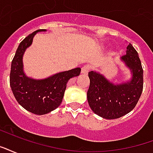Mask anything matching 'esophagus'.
Instances as JSON below:
<instances>
[{
	"mask_svg": "<svg viewBox=\"0 0 153 153\" xmlns=\"http://www.w3.org/2000/svg\"><path fill=\"white\" fill-rule=\"evenodd\" d=\"M90 71V66H82L81 69V73L83 74H87Z\"/></svg>",
	"mask_w": 153,
	"mask_h": 153,
	"instance_id": "1",
	"label": "esophagus"
}]
</instances>
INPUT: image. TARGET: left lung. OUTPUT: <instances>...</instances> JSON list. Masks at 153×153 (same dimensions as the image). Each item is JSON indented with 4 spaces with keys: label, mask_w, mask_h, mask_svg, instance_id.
Instances as JSON below:
<instances>
[{
    "label": "left lung",
    "mask_w": 153,
    "mask_h": 153,
    "mask_svg": "<svg viewBox=\"0 0 153 153\" xmlns=\"http://www.w3.org/2000/svg\"><path fill=\"white\" fill-rule=\"evenodd\" d=\"M120 61L129 69V80L115 83L102 74L91 71L88 73L90 87L87 101L96 115L114 120L128 114L136 107L143 91V69L138 53L131 43Z\"/></svg>",
    "instance_id": "8db88e82"
}]
</instances>
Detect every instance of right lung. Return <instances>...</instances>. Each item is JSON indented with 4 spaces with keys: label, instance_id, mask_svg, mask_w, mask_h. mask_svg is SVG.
Segmentation results:
<instances>
[{
    "label": "right lung",
    "instance_id": "1",
    "mask_svg": "<svg viewBox=\"0 0 153 153\" xmlns=\"http://www.w3.org/2000/svg\"><path fill=\"white\" fill-rule=\"evenodd\" d=\"M45 31L46 30L34 31L20 43L12 61L9 77L12 91L18 103L36 115H45L59 107L68 81L79 76L81 72V68L77 67L42 79H33L25 74L23 55L26 49L32 45L35 34Z\"/></svg>",
    "mask_w": 153,
    "mask_h": 153
}]
</instances>
